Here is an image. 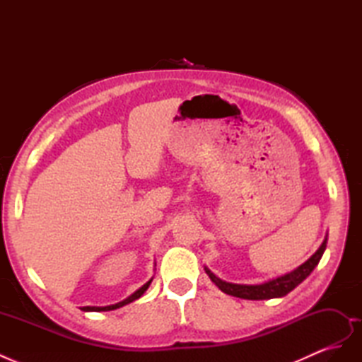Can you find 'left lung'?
<instances>
[{
	"mask_svg": "<svg viewBox=\"0 0 362 362\" xmlns=\"http://www.w3.org/2000/svg\"><path fill=\"white\" fill-rule=\"evenodd\" d=\"M326 243H327V238L323 240L322 246L317 249L315 254L308 261H305L303 264L299 266L296 270L287 273V275H284V276H279L276 279L259 284V286H242V284L225 282L222 279H218L214 273H211L206 267H205V272L218 288H221L226 294L234 296V298L249 299V300H264V299L282 298V296L288 294L291 290L298 287L302 281H305L310 276V273L315 269L317 264H319V261L326 249Z\"/></svg>",
	"mask_w": 362,
	"mask_h": 362,
	"instance_id": "8db88e82",
	"label": "left lung"
}]
</instances>
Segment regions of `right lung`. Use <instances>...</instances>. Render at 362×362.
Listing matches in <instances>:
<instances>
[{
	"label": "right lung",
	"mask_w": 362,
	"mask_h": 362,
	"mask_svg": "<svg viewBox=\"0 0 362 362\" xmlns=\"http://www.w3.org/2000/svg\"><path fill=\"white\" fill-rule=\"evenodd\" d=\"M152 282V279L151 281H148L144 287H140L137 291H134L133 294L129 296V298H127L125 300H122V302H119V303H116V305H110V306H83V311H112V310H117V308H120V306H124V305H127V303H131L133 300H136V299H139L141 294H144L146 290H148V287H149V284Z\"/></svg>",
	"instance_id": "obj_1"
}]
</instances>
